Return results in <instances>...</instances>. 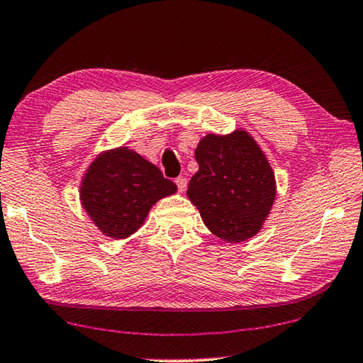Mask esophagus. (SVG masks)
Listing matches in <instances>:
<instances>
[{
    "label": "esophagus",
    "instance_id": "1",
    "mask_svg": "<svg viewBox=\"0 0 363 363\" xmlns=\"http://www.w3.org/2000/svg\"><path fill=\"white\" fill-rule=\"evenodd\" d=\"M175 183H177V186H178V191L180 193H183L186 189V185H188V180L185 177H178L177 180H175Z\"/></svg>",
    "mask_w": 363,
    "mask_h": 363
}]
</instances>
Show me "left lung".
Masks as SVG:
<instances>
[{"label": "left lung", "mask_w": 363, "mask_h": 363, "mask_svg": "<svg viewBox=\"0 0 363 363\" xmlns=\"http://www.w3.org/2000/svg\"><path fill=\"white\" fill-rule=\"evenodd\" d=\"M194 157L199 170L188 183V198L204 225L225 242H243L263 227L276 199L269 160L248 131L209 133Z\"/></svg>", "instance_id": "1"}]
</instances>
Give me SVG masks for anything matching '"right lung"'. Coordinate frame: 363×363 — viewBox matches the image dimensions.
Here are the masks:
<instances>
[{
	"instance_id": "1",
	"label": "right lung",
	"mask_w": 363,
	"mask_h": 363,
	"mask_svg": "<svg viewBox=\"0 0 363 363\" xmlns=\"http://www.w3.org/2000/svg\"><path fill=\"white\" fill-rule=\"evenodd\" d=\"M177 193L154 164L130 147L100 152L82 177L79 199L105 237L121 240L144 224L159 199Z\"/></svg>"
}]
</instances>
